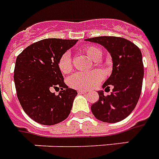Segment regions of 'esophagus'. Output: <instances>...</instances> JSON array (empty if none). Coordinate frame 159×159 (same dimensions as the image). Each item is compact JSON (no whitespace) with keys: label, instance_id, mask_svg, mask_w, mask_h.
I'll list each match as a JSON object with an SVG mask.
<instances>
[{"label":"esophagus","instance_id":"34e87169","mask_svg":"<svg viewBox=\"0 0 159 159\" xmlns=\"http://www.w3.org/2000/svg\"><path fill=\"white\" fill-rule=\"evenodd\" d=\"M78 93L79 94H85V93H86V92L83 91V90H78Z\"/></svg>","mask_w":159,"mask_h":159}]
</instances>
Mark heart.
I'll return each instance as SVG.
<instances>
[{
    "instance_id": "obj_1",
    "label": "heart",
    "mask_w": 159,
    "mask_h": 159,
    "mask_svg": "<svg viewBox=\"0 0 159 159\" xmlns=\"http://www.w3.org/2000/svg\"><path fill=\"white\" fill-rule=\"evenodd\" d=\"M83 51L93 61H98L102 55L101 50L95 46H85L83 48ZM58 67L62 74H68L72 71L73 63L70 53L67 51L60 56L58 59ZM103 78V73L99 70L78 72L67 79V85L71 88L78 90H90L98 85Z\"/></svg>"
}]
</instances>
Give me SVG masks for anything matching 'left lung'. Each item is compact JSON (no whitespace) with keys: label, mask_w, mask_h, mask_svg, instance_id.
<instances>
[{"label":"left lung","mask_w":159,"mask_h":159,"mask_svg":"<svg viewBox=\"0 0 159 159\" xmlns=\"http://www.w3.org/2000/svg\"><path fill=\"white\" fill-rule=\"evenodd\" d=\"M103 45L112 57L113 69L103 88H114L110 95L98 91L99 99L91 107L98 120L115 123L122 121L134 110L142 89L144 66L140 49L128 39L118 37H97L85 39Z\"/></svg>","instance_id":"left-lung-1"}]
</instances>
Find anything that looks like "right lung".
<instances>
[{"mask_svg":"<svg viewBox=\"0 0 159 159\" xmlns=\"http://www.w3.org/2000/svg\"><path fill=\"white\" fill-rule=\"evenodd\" d=\"M78 40L47 38L32 43L18 56L14 67L17 97L24 111L43 125H55L69 116L77 92L68 88L58 59ZM61 89L56 95L50 90Z\"/></svg>","mask_w":159,"mask_h":159,"instance_id":"add662e5","label":"right lung"}]
</instances>
